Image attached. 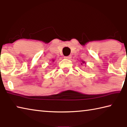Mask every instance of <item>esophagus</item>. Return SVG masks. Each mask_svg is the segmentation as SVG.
<instances>
[{
    "label": "esophagus",
    "instance_id": "1",
    "mask_svg": "<svg viewBox=\"0 0 127 127\" xmlns=\"http://www.w3.org/2000/svg\"><path fill=\"white\" fill-rule=\"evenodd\" d=\"M71 55H69V56H67V57H64V58L65 59H70V58H71Z\"/></svg>",
    "mask_w": 127,
    "mask_h": 127
}]
</instances>
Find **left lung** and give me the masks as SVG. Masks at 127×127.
<instances>
[{"label":"left lung","mask_w":127,"mask_h":127,"mask_svg":"<svg viewBox=\"0 0 127 127\" xmlns=\"http://www.w3.org/2000/svg\"><path fill=\"white\" fill-rule=\"evenodd\" d=\"M82 63H84L85 62H82Z\"/></svg>","instance_id":"obj_1"}]
</instances>
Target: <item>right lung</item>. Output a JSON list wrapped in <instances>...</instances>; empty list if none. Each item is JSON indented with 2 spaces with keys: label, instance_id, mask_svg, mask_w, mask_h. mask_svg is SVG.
Here are the masks:
<instances>
[{
  "label": "right lung",
  "instance_id": "add662e5",
  "mask_svg": "<svg viewBox=\"0 0 127 127\" xmlns=\"http://www.w3.org/2000/svg\"><path fill=\"white\" fill-rule=\"evenodd\" d=\"M53 62H54V61H53Z\"/></svg>",
  "mask_w": 127,
  "mask_h": 127
}]
</instances>
